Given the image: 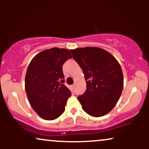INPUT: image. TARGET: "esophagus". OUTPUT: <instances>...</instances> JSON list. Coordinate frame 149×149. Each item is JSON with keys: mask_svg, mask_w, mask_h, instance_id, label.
I'll return each mask as SVG.
<instances>
[{"mask_svg": "<svg viewBox=\"0 0 149 149\" xmlns=\"http://www.w3.org/2000/svg\"><path fill=\"white\" fill-rule=\"evenodd\" d=\"M74 89H75V85H71V90H74Z\"/></svg>", "mask_w": 149, "mask_h": 149, "instance_id": "obj_1", "label": "esophagus"}]
</instances>
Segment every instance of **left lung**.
<instances>
[{
    "instance_id": "left-lung-1",
    "label": "left lung",
    "mask_w": 149,
    "mask_h": 149,
    "mask_svg": "<svg viewBox=\"0 0 149 149\" xmlns=\"http://www.w3.org/2000/svg\"><path fill=\"white\" fill-rule=\"evenodd\" d=\"M72 57L83 69L86 91L78 97L82 108L93 117H101L113 109L123 88V75L112 54L96 47L71 49Z\"/></svg>"
}]
</instances>
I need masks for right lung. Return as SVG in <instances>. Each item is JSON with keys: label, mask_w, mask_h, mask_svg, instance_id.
<instances>
[{"label": "right lung", "mask_w": 149, "mask_h": 149, "mask_svg": "<svg viewBox=\"0 0 149 149\" xmlns=\"http://www.w3.org/2000/svg\"><path fill=\"white\" fill-rule=\"evenodd\" d=\"M72 57L66 49H45L31 61L25 77V90L32 108L42 118L59 117L71 92L66 87L62 66Z\"/></svg>", "instance_id": "add662e5"}]
</instances>
